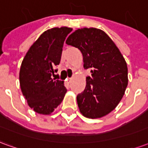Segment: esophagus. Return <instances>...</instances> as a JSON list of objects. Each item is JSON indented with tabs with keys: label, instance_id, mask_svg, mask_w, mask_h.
<instances>
[{
	"label": "esophagus",
	"instance_id": "1",
	"mask_svg": "<svg viewBox=\"0 0 148 148\" xmlns=\"http://www.w3.org/2000/svg\"><path fill=\"white\" fill-rule=\"evenodd\" d=\"M66 82H67L68 84L69 83H71V81H72V78H71V77H67V78H66Z\"/></svg>",
	"mask_w": 148,
	"mask_h": 148
}]
</instances>
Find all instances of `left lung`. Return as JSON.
Segmentation results:
<instances>
[{"instance_id":"8db88e82","label":"left lung","mask_w":148,"mask_h":148,"mask_svg":"<svg viewBox=\"0 0 148 148\" xmlns=\"http://www.w3.org/2000/svg\"><path fill=\"white\" fill-rule=\"evenodd\" d=\"M66 43L82 52L84 68L92 73L77 96L81 113L90 119L108 115L120 103L128 82L127 63L120 50L104 31L94 27L77 29Z\"/></svg>"}]
</instances>
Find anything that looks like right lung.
<instances>
[{
    "label": "right lung",
    "instance_id": "add662e5",
    "mask_svg": "<svg viewBox=\"0 0 148 148\" xmlns=\"http://www.w3.org/2000/svg\"><path fill=\"white\" fill-rule=\"evenodd\" d=\"M72 31L68 27L45 31L31 46L21 63L20 86L27 105L34 111L50 115L64 98V82L51 76L61 60L66 37Z\"/></svg>",
    "mask_w": 148,
    "mask_h": 148
}]
</instances>
